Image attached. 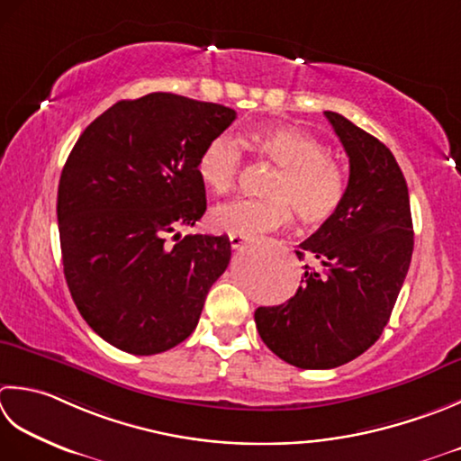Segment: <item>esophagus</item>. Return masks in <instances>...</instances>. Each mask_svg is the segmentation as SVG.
<instances>
[{
	"mask_svg": "<svg viewBox=\"0 0 461 461\" xmlns=\"http://www.w3.org/2000/svg\"><path fill=\"white\" fill-rule=\"evenodd\" d=\"M248 241H249L248 236H238V233H231V236H230V243H231L233 249H240L243 243H248Z\"/></svg>",
	"mask_w": 461,
	"mask_h": 461,
	"instance_id": "34e87169",
	"label": "esophagus"
}]
</instances>
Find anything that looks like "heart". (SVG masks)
I'll use <instances>...</instances> for the list:
<instances>
[{
	"label": "heart",
	"instance_id": "1",
	"mask_svg": "<svg viewBox=\"0 0 461 461\" xmlns=\"http://www.w3.org/2000/svg\"><path fill=\"white\" fill-rule=\"evenodd\" d=\"M254 149L261 159L277 167L266 194L269 200H238L218 205L210 215L212 228L238 236H259L292 223L295 211L303 223L318 225L336 215L346 197L344 171L326 156V148L290 125H274L258 131ZM241 169V149L230 135H215L195 161V174L212 194H228Z\"/></svg>",
	"mask_w": 461,
	"mask_h": 461
}]
</instances>
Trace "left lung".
Segmentation results:
<instances>
[{"label": "left lung", "instance_id": "left-lung-1", "mask_svg": "<svg viewBox=\"0 0 461 461\" xmlns=\"http://www.w3.org/2000/svg\"><path fill=\"white\" fill-rule=\"evenodd\" d=\"M326 117L349 158L344 203L295 251L313 266L292 300L254 315L264 344L302 369L344 366L375 344L413 251L408 184L393 153L344 115Z\"/></svg>", "mask_w": 461, "mask_h": 461}]
</instances>
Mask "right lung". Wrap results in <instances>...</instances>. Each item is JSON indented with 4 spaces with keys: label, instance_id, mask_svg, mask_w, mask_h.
Masks as SVG:
<instances>
[{
    "label": "right lung",
    "instance_id": "add662e5",
    "mask_svg": "<svg viewBox=\"0 0 461 461\" xmlns=\"http://www.w3.org/2000/svg\"><path fill=\"white\" fill-rule=\"evenodd\" d=\"M233 120L231 107L156 92L113 104L71 149L58 187L63 274L81 318L113 348L153 356L195 330L231 246L177 228L205 213L195 161Z\"/></svg>",
    "mask_w": 461,
    "mask_h": 461
}]
</instances>
